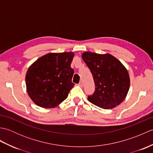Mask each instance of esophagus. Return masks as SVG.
I'll list each match as a JSON object with an SVG mask.
<instances>
[{"label":"esophagus","instance_id":"obj_1","mask_svg":"<svg viewBox=\"0 0 153 153\" xmlns=\"http://www.w3.org/2000/svg\"><path fill=\"white\" fill-rule=\"evenodd\" d=\"M78 85H79V86H81V87H83V83L82 81H81V82L79 83Z\"/></svg>","mask_w":153,"mask_h":153}]
</instances>
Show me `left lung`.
Segmentation results:
<instances>
[{
    "mask_svg": "<svg viewBox=\"0 0 153 153\" xmlns=\"http://www.w3.org/2000/svg\"><path fill=\"white\" fill-rule=\"evenodd\" d=\"M91 72L95 90L87 99L104 109H111L125 99L130 85L129 74L124 66L110 54L85 52L82 56Z\"/></svg>",
    "mask_w": 153,
    "mask_h": 153,
    "instance_id": "left-lung-1",
    "label": "left lung"
}]
</instances>
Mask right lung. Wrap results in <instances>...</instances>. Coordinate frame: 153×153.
<instances>
[{
  "instance_id": "right-lung-1",
  "label": "right lung",
  "mask_w": 153,
  "mask_h": 153,
  "mask_svg": "<svg viewBox=\"0 0 153 153\" xmlns=\"http://www.w3.org/2000/svg\"><path fill=\"white\" fill-rule=\"evenodd\" d=\"M71 52L48 53L40 57L28 68L25 75L27 91L39 106L54 108L66 99L74 83Z\"/></svg>"
}]
</instances>
